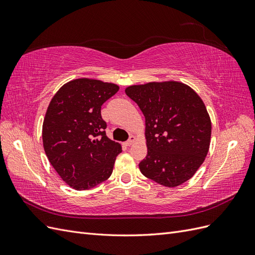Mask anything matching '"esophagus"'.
I'll return each instance as SVG.
<instances>
[{"label": "esophagus", "instance_id": "34e87169", "mask_svg": "<svg viewBox=\"0 0 255 255\" xmlns=\"http://www.w3.org/2000/svg\"><path fill=\"white\" fill-rule=\"evenodd\" d=\"M135 141H136V138H135V136H130V137H129V139H128L127 142H125V144L128 146V145H132Z\"/></svg>", "mask_w": 255, "mask_h": 255}]
</instances>
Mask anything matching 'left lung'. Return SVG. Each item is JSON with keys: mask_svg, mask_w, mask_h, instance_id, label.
I'll use <instances>...</instances> for the list:
<instances>
[{"mask_svg": "<svg viewBox=\"0 0 255 255\" xmlns=\"http://www.w3.org/2000/svg\"><path fill=\"white\" fill-rule=\"evenodd\" d=\"M126 94L145 118L148 153L141 173L166 187H176L194 176L211 143L212 121L204 102L188 85L177 81L132 85Z\"/></svg>", "mask_w": 255, "mask_h": 255, "instance_id": "8db88e82", "label": "left lung"}]
</instances>
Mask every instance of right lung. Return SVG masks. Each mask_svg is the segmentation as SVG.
<instances>
[{
  "instance_id": "right-lung-1",
  "label": "right lung",
  "mask_w": 255,
  "mask_h": 255,
  "mask_svg": "<svg viewBox=\"0 0 255 255\" xmlns=\"http://www.w3.org/2000/svg\"><path fill=\"white\" fill-rule=\"evenodd\" d=\"M119 90L114 83L81 78L61 86L42 125L43 149L65 183L86 190L112 175L121 144L105 134L102 104Z\"/></svg>"
}]
</instances>
